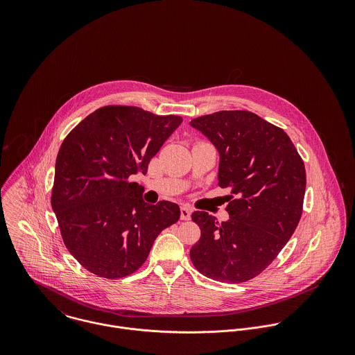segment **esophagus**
<instances>
[{
	"instance_id": "1",
	"label": "esophagus",
	"mask_w": 355,
	"mask_h": 355,
	"mask_svg": "<svg viewBox=\"0 0 355 355\" xmlns=\"http://www.w3.org/2000/svg\"><path fill=\"white\" fill-rule=\"evenodd\" d=\"M191 207H189V206H182L180 207V218L182 220H190V217H191Z\"/></svg>"
}]
</instances>
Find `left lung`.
Returning a JSON list of instances; mask_svg holds the SVG:
<instances>
[{
	"label": "left lung",
	"instance_id": "8db88e82",
	"mask_svg": "<svg viewBox=\"0 0 355 355\" xmlns=\"http://www.w3.org/2000/svg\"><path fill=\"white\" fill-rule=\"evenodd\" d=\"M220 154L218 186L230 189V220L206 211L190 258L203 276L243 283L258 276L293 236L304 206L306 172L290 137L248 110H221L191 120Z\"/></svg>",
	"mask_w": 355,
	"mask_h": 355
}]
</instances>
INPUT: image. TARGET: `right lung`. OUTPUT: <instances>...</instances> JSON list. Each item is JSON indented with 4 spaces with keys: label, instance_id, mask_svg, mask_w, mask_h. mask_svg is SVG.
Segmentation results:
<instances>
[{
    "label": "right lung",
    "instance_id": "add662e5",
    "mask_svg": "<svg viewBox=\"0 0 355 355\" xmlns=\"http://www.w3.org/2000/svg\"><path fill=\"white\" fill-rule=\"evenodd\" d=\"M138 106L109 105L82 120L55 159L51 207L68 252L89 272L125 277L138 270L158 234L180 217L176 203L142 200L130 180L180 125Z\"/></svg>",
    "mask_w": 355,
    "mask_h": 355
}]
</instances>
